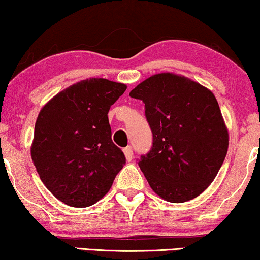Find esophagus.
<instances>
[{
    "label": "esophagus",
    "instance_id": "esophagus-1",
    "mask_svg": "<svg viewBox=\"0 0 260 260\" xmlns=\"http://www.w3.org/2000/svg\"><path fill=\"white\" fill-rule=\"evenodd\" d=\"M123 151H124V155H125L126 161L130 162L131 159H133V157H134V150H133V148H131V147H126V148H124Z\"/></svg>",
    "mask_w": 260,
    "mask_h": 260
}]
</instances>
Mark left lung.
I'll return each instance as SVG.
<instances>
[{"mask_svg": "<svg viewBox=\"0 0 260 260\" xmlns=\"http://www.w3.org/2000/svg\"><path fill=\"white\" fill-rule=\"evenodd\" d=\"M144 103L152 147L138 166L152 190L169 202L197 198L215 179L229 131L214 94L197 81L155 74L130 92Z\"/></svg>", "mask_w": 260, "mask_h": 260, "instance_id": "1", "label": "left lung"}]
</instances>
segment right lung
Returning <instances> with one entry per match:
<instances>
[{
	"instance_id": "obj_1",
	"label": "right lung",
	"mask_w": 260,
	"mask_h": 260,
	"mask_svg": "<svg viewBox=\"0 0 260 260\" xmlns=\"http://www.w3.org/2000/svg\"><path fill=\"white\" fill-rule=\"evenodd\" d=\"M126 85L91 78L53 97L39 113L31 159L46 188L63 204L101 200L125 165L112 142L108 113Z\"/></svg>"
}]
</instances>
